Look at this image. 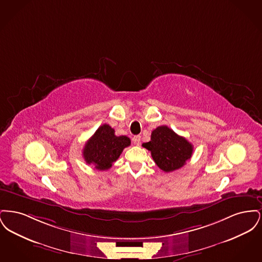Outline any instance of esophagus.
<instances>
[{"instance_id":"34e87169","label":"esophagus","mask_w":262,"mask_h":262,"mask_svg":"<svg viewBox=\"0 0 262 262\" xmlns=\"http://www.w3.org/2000/svg\"><path fill=\"white\" fill-rule=\"evenodd\" d=\"M140 136H135L133 137V142L135 145H139L140 144Z\"/></svg>"}]
</instances>
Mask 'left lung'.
Returning a JSON list of instances; mask_svg holds the SVG:
<instances>
[{"label":"left lung","instance_id":"1","mask_svg":"<svg viewBox=\"0 0 262 262\" xmlns=\"http://www.w3.org/2000/svg\"><path fill=\"white\" fill-rule=\"evenodd\" d=\"M142 146L149 150L154 162L166 173L182 168L193 151L190 142L167 125L156 127L151 134L150 141Z\"/></svg>","mask_w":262,"mask_h":262}]
</instances>
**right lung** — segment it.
<instances>
[{
    "mask_svg": "<svg viewBox=\"0 0 262 262\" xmlns=\"http://www.w3.org/2000/svg\"><path fill=\"white\" fill-rule=\"evenodd\" d=\"M129 145L128 137L115 136L114 128L104 124L88 139L82 154L85 162L93 164L97 170L105 171L112 167L123 150Z\"/></svg>",
    "mask_w": 262,
    "mask_h": 262,
    "instance_id": "1",
    "label": "right lung"
}]
</instances>
